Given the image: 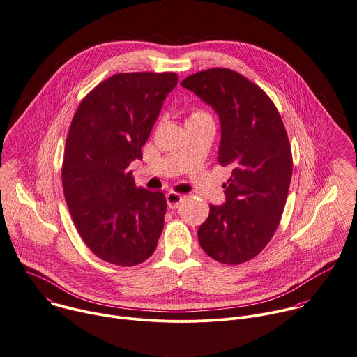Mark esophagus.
<instances>
[{"mask_svg":"<svg viewBox=\"0 0 357 357\" xmlns=\"http://www.w3.org/2000/svg\"><path fill=\"white\" fill-rule=\"evenodd\" d=\"M167 203H168V207L169 208H178L182 203V196L176 192H168L167 193Z\"/></svg>","mask_w":357,"mask_h":357,"instance_id":"obj_1","label":"esophagus"}]
</instances>
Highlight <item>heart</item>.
<instances>
[{
    "label": "heart",
    "mask_w": 357,
    "mask_h": 357,
    "mask_svg": "<svg viewBox=\"0 0 357 357\" xmlns=\"http://www.w3.org/2000/svg\"><path fill=\"white\" fill-rule=\"evenodd\" d=\"M199 119H211V117H210L208 113H206L203 110H193L186 122H189V121H199Z\"/></svg>",
    "instance_id": "heart-1"
}]
</instances>
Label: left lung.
I'll list each match as a JSON object with an SVG mask.
<instances>
[{
	"instance_id": "left-lung-1",
	"label": "left lung",
	"mask_w": 357,
	"mask_h": 357,
	"mask_svg": "<svg viewBox=\"0 0 357 357\" xmlns=\"http://www.w3.org/2000/svg\"><path fill=\"white\" fill-rule=\"evenodd\" d=\"M181 85L217 113V160L232 169L225 202L210 204L197 229L199 244L221 264H243L271 241L286 204L293 158L283 121L269 96L232 70L200 71Z\"/></svg>"
}]
</instances>
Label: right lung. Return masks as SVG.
I'll return each instance as SVG.
<instances>
[{
  "label": "right lung",
  "mask_w": 357,
  "mask_h": 357,
  "mask_svg": "<svg viewBox=\"0 0 357 357\" xmlns=\"http://www.w3.org/2000/svg\"><path fill=\"white\" fill-rule=\"evenodd\" d=\"M175 73L116 74L78 106L66 142L63 190L78 234L100 259L135 266L157 248L165 195L137 188L129 165L143 158Z\"/></svg>",
  "instance_id": "1"
}]
</instances>
